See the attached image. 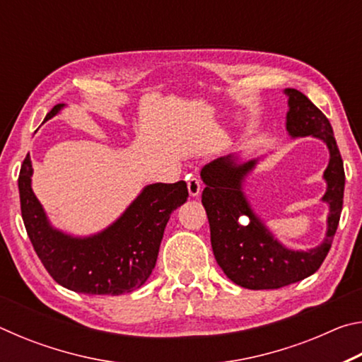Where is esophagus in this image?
I'll use <instances>...</instances> for the list:
<instances>
[{
  "mask_svg": "<svg viewBox=\"0 0 362 362\" xmlns=\"http://www.w3.org/2000/svg\"><path fill=\"white\" fill-rule=\"evenodd\" d=\"M187 185H188L189 196H198L201 193V182L199 179H196V177H189Z\"/></svg>",
  "mask_w": 362,
  "mask_h": 362,
  "instance_id": "1",
  "label": "esophagus"
}]
</instances>
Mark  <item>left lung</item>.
<instances>
[{
    "mask_svg": "<svg viewBox=\"0 0 362 362\" xmlns=\"http://www.w3.org/2000/svg\"><path fill=\"white\" fill-rule=\"evenodd\" d=\"M286 94L289 95L286 126L291 136L320 137L330 151L324 173L327 192L322 198L330 206L329 228L321 246L306 252L286 249L254 216L243 196L241 180L255 161L236 166L230 158H218L201 170L206 183L201 201L209 218L216 260L233 283L252 291L279 289L317 272L332 246L343 206L345 170L332 126L326 115L300 90L286 89Z\"/></svg>",
    "mask_w": 362,
    "mask_h": 362,
    "instance_id": "1",
    "label": "left lung"
}]
</instances>
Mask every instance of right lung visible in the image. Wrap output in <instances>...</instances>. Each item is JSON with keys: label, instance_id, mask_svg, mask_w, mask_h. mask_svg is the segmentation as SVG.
Listing matches in <instances>:
<instances>
[{"label": "right lung", "instance_id": "right-lung-1", "mask_svg": "<svg viewBox=\"0 0 362 362\" xmlns=\"http://www.w3.org/2000/svg\"><path fill=\"white\" fill-rule=\"evenodd\" d=\"M60 108L62 103L45 121ZM32 173V159L27 155L19 174L21 212L35 252L56 283L89 296H119L139 289L156 265L170 214L188 198L183 180L148 185L110 228L75 240L49 226L30 185Z\"/></svg>", "mask_w": 362, "mask_h": 362}]
</instances>
